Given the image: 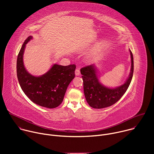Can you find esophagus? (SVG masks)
<instances>
[{"label": "esophagus", "instance_id": "34e87169", "mask_svg": "<svg viewBox=\"0 0 154 154\" xmlns=\"http://www.w3.org/2000/svg\"><path fill=\"white\" fill-rule=\"evenodd\" d=\"M75 75H77V76H79V75L80 74V70H79V69H75Z\"/></svg>", "mask_w": 154, "mask_h": 154}]
</instances>
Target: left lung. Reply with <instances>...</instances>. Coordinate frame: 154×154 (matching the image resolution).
Segmentation results:
<instances>
[{"label": "left lung", "instance_id": "1", "mask_svg": "<svg viewBox=\"0 0 154 154\" xmlns=\"http://www.w3.org/2000/svg\"><path fill=\"white\" fill-rule=\"evenodd\" d=\"M131 57V69L128 77L124 84L116 88H109L102 85L98 77L94 64L87 66L80 69L83 81V91L86 102L90 106L100 109L111 106L117 102L124 94L132 79L134 74V57Z\"/></svg>", "mask_w": 154, "mask_h": 154}]
</instances>
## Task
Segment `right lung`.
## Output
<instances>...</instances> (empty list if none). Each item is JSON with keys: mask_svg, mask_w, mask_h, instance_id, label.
<instances>
[{"mask_svg": "<svg viewBox=\"0 0 154 154\" xmlns=\"http://www.w3.org/2000/svg\"><path fill=\"white\" fill-rule=\"evenodd\" d=\"M33 36H29L24 41L19 52L16 71L17 77L25 94L35 103L48 108L59 106L63 100L68 86L75 77V65H52L45 74L35 76L26 69L23 55L26 45Z\"/></svg>", "mask_w": 154, "mask_h": 154, "instance_id": "right-lung-1", "label": "right lung"}]
</instances>
